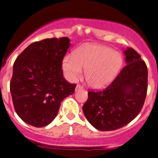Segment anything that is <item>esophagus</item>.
Returning <instances> with one entry per match:
<instances>
[{
  "mask_svg": "<svg viewBox=\"0 0 158 158\" xmlns=\"http://www.w3.org/2000/svg\"><path fill=\"white\" fill-rule=\"evenodd\" d=\"M83 85H81V84H78V85L76 86V87H75V90H76V91H78V90L83 89Z\"/></svg>",
  "mask_w": 158,
  "mask_h": 158,
  "instance_id": "obj_1",
  "label": "esophagus"
}]
</instances>
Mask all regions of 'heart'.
Segmentation results:
<instances>
[{"label": "heart", "mask_w": 158, "mask_h": 158, "mask_svg": "<svg viewBox=\"0 0 158 158\" xmlns=\"http://www.w3.org/2000/svg\"><path fill=\"white\" fill-rule=\"evenodd\" d=\"M123 64L120 53L108 46L85 45L77 49L73 57L67 55L63 59V70L70 81H75L85 71L87 83L95 88L109 84L116 76Z\"/></svg>", "instance_id": "1"}]
</instances>
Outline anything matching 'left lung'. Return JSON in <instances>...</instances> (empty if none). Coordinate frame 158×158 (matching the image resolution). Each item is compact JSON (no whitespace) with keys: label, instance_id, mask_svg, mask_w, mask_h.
Here are the masks:
<instances>
[{"label":"left lung","instance_id":"1","mask_svg":"<svg viewBox=\"0 0 158 158\" xmlns=\"http://www.w3.org/2000/svg\"><path fill=\"white\" fill-rule=\"evenodd\" d=\"M127 64L108 87L89 90L83 113L92 126L112 131L130 123L141 111L148 89V69L133 48L124 50Z\"/></svg>","mask_w":158,"mask_h":158}]
</instances>
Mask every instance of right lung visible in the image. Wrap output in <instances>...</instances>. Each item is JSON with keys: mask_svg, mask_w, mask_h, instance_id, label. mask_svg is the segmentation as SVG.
Here are the masks:
<instances>
[{"mask_svg": "<svg viewBox=\"0 0 158 158\" xmlns=\"http://www.w3.org/2000/svg\"><path fill=\"white\" fill-rule=\"evenodd\" d=\"M70 44L65 37L33 42L14 62L10 80L13 104L19 117L32 126L48 125L61 102L75 92L76 84L65 79L62 69Z\"/></svg>", "mask_w": 158, "mask_h": 158, "instance_id": "right-lung-1", "label": "right lung"}]
</instances>
